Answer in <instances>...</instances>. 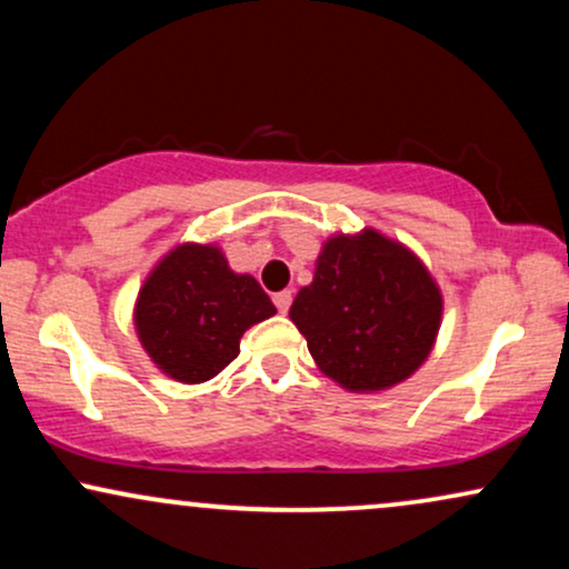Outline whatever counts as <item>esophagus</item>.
Listing matches in <instances>:
<instances>
[{
    "label": "esophagus",
    "instance_id": "34e87169",
    "mask_svg": "<svg viewBox=\"0 0 569 569\" xmlns=\"http://www.w3.org/2000/svg\"><path fill=\"white\" fill-rule=\"evenodd\" d=\"M291 299H293V293H291V291H278L276 297H272V302H276L278 312H289V307H291Z\"/></svg>",
    "mask_w": 569,
    "mask_h": 569
}]
</instances>
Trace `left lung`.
Returning <instances> with one entry per match:
<instances>
[{
    "mask_svg": "<svg viewBox=\"0 0 569 569\" xmlns=\"http://www.w3.org/2000/svg\"><path fill=\"white\" fill-rule=\"evenodd\" d=\"M289 318L326 377L356 390L393 388L433 348L441 291L426 264L375 230L323 243L316 278L293 299Z\"/></svg>",
    "mask_w": 569,
    "mask_h": 569,
    "instance_id": "obj_1",
    "label": "left lung"
}]
</instances>
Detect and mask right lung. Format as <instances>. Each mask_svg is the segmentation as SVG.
<instances>
[{
    "label": "right lung",
    "mask_w": 569,
    "mask_h": 569,
    "mask_svg": "<svg viewBox=\"0 0 569 569\" xmlns=\"http://www.w3.org/2000/svg\"><path fill=\"white\" fill-rule=\"evenodd\" d=\"M270 316L276 305L262 286L232 272L217 246L184 243L143 280L136 331L168 377L194 385L232 363L243 331Z\"/></svg>",
    "instance_id": "obj_1"
}]
</instances>
